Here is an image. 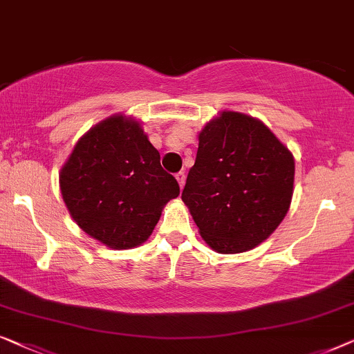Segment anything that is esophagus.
Returning a JSON list of instances; mask_svg holds the SVG:
<instances>
[{"instance_id": "1", "label": "esophagus", "mask_w": 354, "mask_h": 354, "mask_svg": "<svg viewBox=\"0 0 354 354\" xmlns=\"http://www.w3.org/2000/svg\"><path fill=\"white\" fill-rule=\"evenodd\" d=\"M176 179H178V184H179V187L183 189L184 183H186V173H184V171H179V173H176Z\"/></svg>"}]
</instances>
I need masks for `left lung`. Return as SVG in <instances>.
Segmentation results:
<instances>
[{"label": "left lung", "instance_id": "left-lung-1", "mask_svg": "<svg viewBox=\"0 0 354 354\" xmlns=\"http://www.w3.org/2000/svg\"><path fill=\"white\" fill-rule=\"evenodd\" d=\"M292 152L258 118L225 111L198 134L183 202L218 253H242L266 241L293 196Z\"/></svg>", "mask_w": 354, "mask_h": 354}]
</instances>
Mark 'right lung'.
Here are the masks:
<instances>
[{"mask_svg":"<svg viewBox=\"0 0 354 354\" xmlns=\"http://www.w3.org/2000/svg\"><path fill=\"white\" fill-rule=\"evenodd\" d=\"M73 221L104 245L133 248L151 236L179 184L160 165L141 123L122 113L84 133L59 175Z\"/></svg>","mask_w":354,"mask_h":354,"instance_id":"obj_1","label":"right lung"}]
</instances>
